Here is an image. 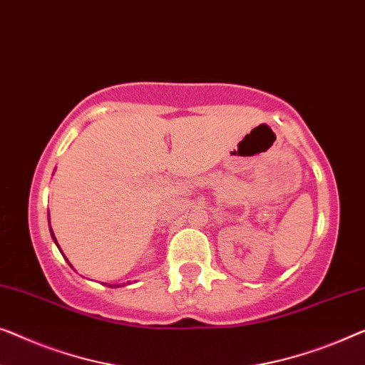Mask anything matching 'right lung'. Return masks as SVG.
<instances>
[{
	"label": "right lung",
	"mask_w": 365,
	"mask_h": 365,
	"mask_svg": "<svg viewBox=\"0 0 365 365\" xmlns=\"http://www.w3.org/2000/svg\"><path fill=\"white\" fill-rule=\"evenodd\" d=\"M51 234H52V239H54V242H56V244H57V240H56V237H54V232H52V229H51ZM57 247H59V245H57ZM117 287H118V284H117Z\"/></svg>",
	"instance_id": "right-lung-1"
}]
</instances>
